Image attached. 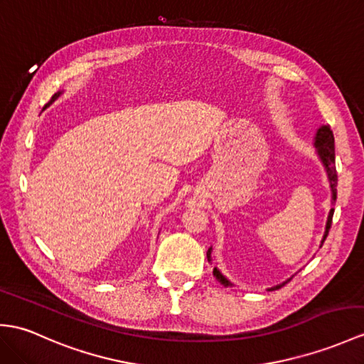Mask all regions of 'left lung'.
I'll use <instances>...</instances> for the list:
<instances>
[{
    "mask_svg": "<svg viewBox=\"0 0 364 364\" xmlns=\"http://www.w3.org/2000/svg\"><path fill=\"white\" fill-rule=\"evenodd\" d=\"M315 147L318 149V154L321 156V161L324 163L326 166V171H327V175H328V181H331V188H332V200L335 201L336 200V184H338V175H336V167H335V139H333V133L331 130V127L328 125H323L321 129L318 130L316 133V141H315ZM333 210L335 209H331V214H328V218H327V226H326V234L323 237V243L326 240V237L328 235V230H331L332 226V217H333ZM208 260H210V250L208 251ZM214 276L218 282H220L222 285L228 287L231 285L230 281L218 272L217 268H214ZM285 284V282H284ZM282 284V285H284ZM282 285H276L273 287V289H269V291L272 290H277L281 289Z\"/></svg>",
    "mask_w": 364,
    "mask_h": 364,
    "instance_id": "1",
    "label": "left lung"
}]
</instances>
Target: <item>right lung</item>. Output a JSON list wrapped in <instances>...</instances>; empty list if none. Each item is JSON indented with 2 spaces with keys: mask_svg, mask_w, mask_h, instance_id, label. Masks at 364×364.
<instances>
[{
  "mask_svg": "<svg viewBox=\"0 0 364 364\" xmlns=\"http://www.w3.org/2000/svg\"><path fill=\"white\" fill-rule=\"evenodd\" d=\"M58 96H60V91H57V92H55V95H54L53 97H50V100H49V102H48V104L45 105V108H46L48 105H50V104H53V102H54V100H55V99H57Z\"/></svg>",
  "mask_w": 364,
  "mask_h": 364,
  "instance_id": "right-lung-1",
  "label": "right lung"
}]
</instances>
